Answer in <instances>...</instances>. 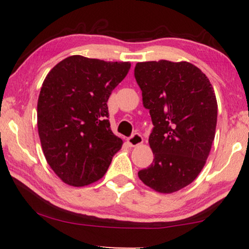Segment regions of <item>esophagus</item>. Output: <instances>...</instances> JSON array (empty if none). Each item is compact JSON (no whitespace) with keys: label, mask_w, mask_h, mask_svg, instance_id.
<instances>
[{"label":"esophagus","mask_w":249,"mask_h":249,"mask_svg":"<svg viewBox=\"0 0 249 249\" xmlns=\"http://www.w3.org/2000/svg\"><path fill=\"white\" fill-rule=\"evenodd\" d=\"M142 142H144V139H142V135H139V134H134L131 137H129L127 139L128 145L131 146V147H136V146L142 144Z\"/></svg>","instance_id":"obj_1"}]
</instances>
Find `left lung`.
Here are the masks:
<instances>
[{
    "instance_id": "left-lung-1",
    "label": "left lung",
    "mask_w": 249,
    "mask_h": 249,
    "mask_svg": "<svg viewBox=\"0 0 249 249\" xmlns=\"http://www.w3.org/2000/svg\"><path fill=\"white\" fill-rule=\"evenodd\" d=\"M135 78L154 124V160L138 172L158 193L171 194L197 178L215 137L217 103L209 78L194 64L160 60L138 62Z\"/></svg>"
}]
</instances>
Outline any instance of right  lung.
I'll return each instance as SVG.
<instances>
[{
	"label": "right lung",
	"instance_id": "1",
	"mask_svg": "<svg viewBox=\"0 0 249 249\" xmlns=\"http://www.w3.org/2000/svg\"><path fill=\"white\" fill-rule=\"evenodd\" d=\"M130 66L71 55L44 79L37 102L40 144L67 185L84 187L103 178L124 144L111 130L107 103Z\"/></svg>",
	"mask_w": 249,
	"mask_h": 249
}]
</instances>
